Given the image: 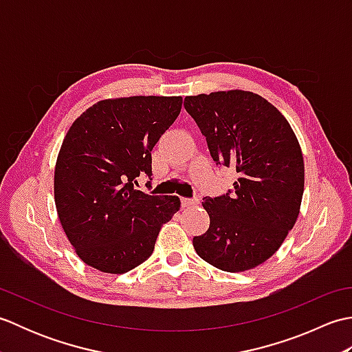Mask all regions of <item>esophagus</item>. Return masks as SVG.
Masks as SVG:
<instances>
[{"label": "esophagus", "instance_id": "esophagus-1", "mask_svg": "<svg viewBox=\"0 0 352 352\" xmlns=\"http://www.w3.org/2000/svg\"><path fill=\"white\" fill-rule=\"evenodd\" d=\"M197 204H198L197 198H182V206L183 207H192V206H197Z\"/></svg>", "mask_w": 352, "mask_h": 352}]
</instances>
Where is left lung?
<instances>
[{
  "mask_svg": "<svg viewBox=\"0 0 352 352\" xmlns=\"http://www.w3.org/2000/svg\"><path fill=\"white\" fill-rule=\"evenodd\" d=\"M216 164L236 169L234 189L206 197L210 227L193 237L198 256L221 271L242 272L280 248L300 214L301 146L287 119L246 91L186 96Z\"/></svg>",
  "mask_w": 352,
  "mask_h": 352,
  "instance_id": "left-lung-1",
  "label": "left lung"
}]
</instances>
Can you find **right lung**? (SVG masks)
<instances>
[{
    "label": "right lung",
    "instance_id": "1",
    "mask_svg": "<svg viewBox=\"0 0 352 352\" xmlns=\"http://www.w3.org/2000/svg\"><path fill=\"white\" fill-rule=\"evenodd\" d=\"M182 96L102 100L66 133L54 170L58 219L86 265L124 274L151 256L160 227L180 208L178 197L136 190L151 180V151L180 115ZM149 184V182H148Z\"/></svg>",
    "mask_w": 352,
    "mask_h": 352
}]
</instances>
